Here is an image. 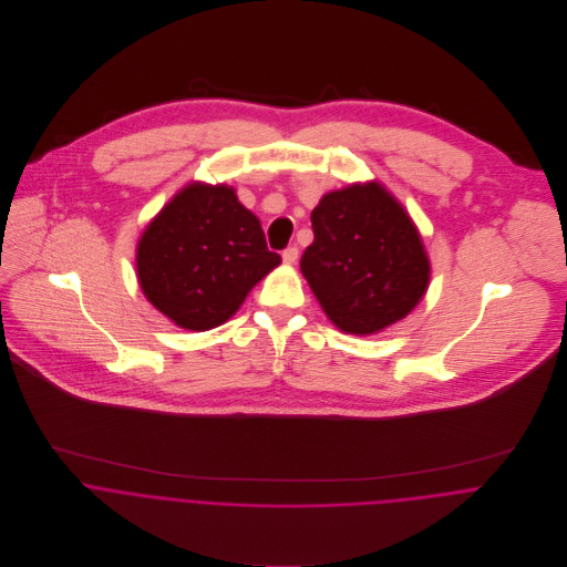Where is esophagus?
<instances>
[{
	"label": "esophagus",
	"instance_id": "esophagus-1",
	"mask_svg": "<svg viewBox=\"0 0 567 567\" xmlns=\"http://www.w3.org/2000/svg\"><path fill=\"white\" fill-rule=\"evenodd\" d=\"M281 257H284L286 264H295L297 257H299V248H297V246H288V248L281 252Z\"/></svg>",
	"mask_w": 567,
	"mask_h": 567
}]
</instances>
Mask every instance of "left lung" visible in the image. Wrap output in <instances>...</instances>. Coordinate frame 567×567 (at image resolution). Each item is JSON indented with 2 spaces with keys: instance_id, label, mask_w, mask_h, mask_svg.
Wrapping results in <instances>:
<instances>
[{
  "instance_id": "left-lung-1",
  "label": "left lung",
  "mask_w": 567,
  "mask_h": 567,
  "mask_svg": "<svg viewBox=\"0 0 567 567\" xmlns=\"http://www.w3.org/2000/svg\"><path fill=\"white\" fill-rule=\"evenodd\" d=\"M312 229L301 272L338 329L375 333L402 321L425 295L430 261L421 236L380 183L324 194Z\"/></svg>"
}]
</instances>
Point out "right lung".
I'll list each match as a JSON object with an SVG mask.
<instances>
[{"instance_id":"1","label":"right lung","mask_w":567,"mask_h":567,"mask_svg":"<svg viewBox=\"0 0 567 567\" xmlns=\"http://www.w3.org/2000/svg\"><path fill=\"white\" fill-rule=\"evenodd\" d=\"M279 261L266 246L257 216L227 185L183 187L137 244V277L146 299L172 323L192 331L229 321Z\"/></svg>"}]
</instances>
